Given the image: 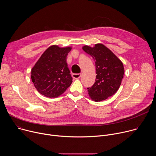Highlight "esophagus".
<instances>
[{"instance_id": "34e87169", "label": "esophagus", "mask_w": 156, "mask_h": 156, "mask_svg": "<svg viewBox=\"0 0 156 156\" xmlns=\"http://www.w3.org/2000/svg\"><path fill=\"white\" fill-rule=\"evenodd\" d=\"M81 73H73L72 77L75 79H78L81 77Z\"/></svg>"}]
</instances>
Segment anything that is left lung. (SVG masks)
Returning <instances> with one entry per match:
<instances>
[{
  "label": "left lung",
  "mask_w": 156,
  "mask_h": 156,
  "mask_svg": "<svg viewBox=\"0 0 156 156\" xmlns=\"http://www.w3.org/2000/svg\"><path fill=\"white\" fill-rule=\"evenodd\" d=\"M83 49L93 58L96 63V82L87 88L89 96L96 102L105 100L118 91L125 72L123 64L102 44H96L93 48L84 46Z\"/></svg>",
  "instance_id": "8db88e82"
}]
</instances>
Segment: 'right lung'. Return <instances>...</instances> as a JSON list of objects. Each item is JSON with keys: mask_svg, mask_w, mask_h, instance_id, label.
Segmentation results:
<instances>
[{"mask_svg": "<svg viewBox=\"0 0 156 156\" xmlns=\"http://www.w3.org/2000/svg\"><path fill=\"white\" fill-rule=\"evenodd\" d=\"M72 48L53 45L42 54L31 70V80L37 91L48 98L63 94L72 83L66 59Z\"/></svg>", "mask_w": 156, "mask_h": 156, "instance_id": "right-lung-1", "label": "right lung"}]
</instances>
